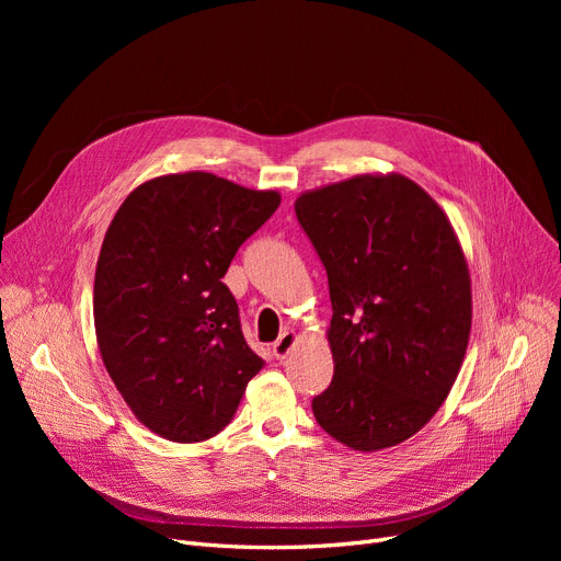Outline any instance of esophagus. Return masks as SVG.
<instances>
[{
	"label": "esophagus",
	"mask_w": 561,
	"mask_h": 561,
	"mask_svg": "<svg viewBox=\"0 0 561 561\" xmlns=\"http://www.w3.org/2000/svg\"><path fill=\"white\" fill-rule=\"evenodd\" d=\"M296 341H298V334L296 332H284L275 343H273V355L277 357V359H284L288 352L293 350V345H296Z\"/></svg>",
	"instance_id": "34e87169"
}]
</instances>
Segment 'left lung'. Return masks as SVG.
Here are the masks:
<instances>
[{
  "label": "left lung",
  "instance_id": "1",
  "mask_svg": "<svg viewBox=\"0 0 561 561\" xmlns=\"http://www.w3.org/2000/svg\"><path fill=\"white\" fill-rule=\"evenodd\" d=\"M296 216L328 271L332 385L313 398L339 444L375 453L423 430L459 375L473 298L457 233L409 176L307 191Z\"/></svg>",
  "mask_w": 561,
  "mask_h": 561
}]
</instances>
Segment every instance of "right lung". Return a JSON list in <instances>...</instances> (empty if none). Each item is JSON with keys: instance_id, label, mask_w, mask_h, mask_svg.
<instances>
[{"instance_id": "obj_1", "label": "right lung", "mask_w": 561, "mask_h": 561, "mask_svg": "<svg viewBox=\"0 0 561 561\" xmlns=\"http://www.w3.org/2000/svg\"><path fill=\"white\" fill-rule=\"evenodd\" d=\"M279 202L277 191L195 170L142 182L113 216L95 271V334L115 389L154 434L216 436L263 368L222 277Z\"/></svg>"}]
</instances>
